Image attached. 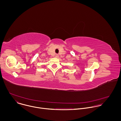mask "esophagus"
Instances as JSON below:
<instances>
[{
	"label": "esophagus",
	"mask_w": 121,
	"mask_h": 121,
	"mask_svg": "<svg viewBox=\"0 0 121 121\" xmlns=\"http://www.w3.org/2000/svg\"><path fill=\"white\" fill-rule=\"evenodd\" d=\"M55 57H56V58H58V57H59V55H58V54H55Z\"/></svg>",
	"instance_id": "1"
}]
</instances>
